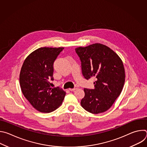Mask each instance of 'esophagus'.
I'll return each mask as SVG.
<instances>
[{
	"instance_id": "1",
	"label": "esophagus",
	"mask_w": 147,
	"mask_h": 147,
	"mask_svg": "<svg viewBox=\"0 0 147 147\" xmlns=\"http://www.w3.org/2000/svg\"><path fill=\"white\" fill-rule=\"evenodd\" d=\"M77 88H69V90L70 91H75L76 90H77Z\"/></svg>"
}]
</instances>
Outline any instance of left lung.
<instances>
[{
  "mask_svg": "<svg viewBox=\"0 0 147 147\" xmlns=\"http://www.w3.org/2000/svg\"><path fill=\"white\" fill-rule=\"evenodd\" d=\"M81 62L82 74L86 79L94 78V88H84L82 107L91 113L108 111L120 95L125 81L123 63L111 48L94 44L75 49Z\"/></svg>",
  "mask_w": 147,
  "mask_h": 147,
  "instance_id": "1",
  "label": "left lung"
}]
</instances>
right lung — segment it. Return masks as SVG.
Masks as SVG:
<instances>
[{"instance_id":"right-lung-1","label":"right lung","mask_w":147,"mask_h":147,"mask_svg":"<svg viewBox=\"0 0 147 147\" xmlns=\"http://www.w3.org/2000/svg\"><path fill=\"white\" fill-rule=\"evenodd\" d=\"M64 48H40L25 59L20 74V84L25 98L37 111H54L62 103L66 92L51 87L53 63Z\"/></svg>"}]
</instances>
